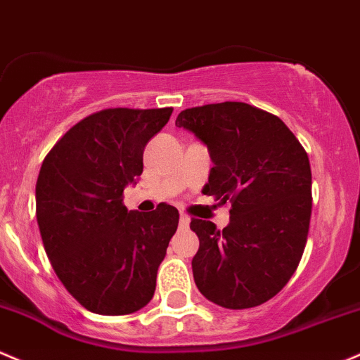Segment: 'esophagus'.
Masks as SVG:
<instances>
[{
  "instance_id": "esophagus-1",
  "label": "esophagus",
  "mask_w": 360,
  "mask_h": 360,
  "mask_svg": "<svg viewBox=\"0 0 360 360\" xmlns=\"http://www.w3.org/2000/svg\"><path fill=\"white\" fill-rule=\"evenodd\" d=\"M180 228H188V224H191V217L185 216V214H180Z\"/></svg>"
}]
</instances>
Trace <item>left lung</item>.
Masks as SVG:
<instances>
[{
	"label": "left lung",
	"instance_id": "8db88e82",
	"mask_svg": "<svg viewBox=\"0 0 360 360\" xmlns=\"http://www.w3.org/2000/svg\"><path fill=\"white\" fill-rule=\"evenodd\" d=\"M176 127L207 146L205 195L231 202L223 231L192 219L199 250L192 272L202 296L228 309L264 304L296 272L311 219V167L276 115L243 102L181 110Z\"/></svg>",
	"mask_w": 360,
	"mask_h": 360
}]
</instances>
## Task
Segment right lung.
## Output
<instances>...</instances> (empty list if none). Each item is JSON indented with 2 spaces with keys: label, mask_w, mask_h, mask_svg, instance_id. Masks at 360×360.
<instances>
[{
  "label": "right lung",
  "mask_w": 360,
  "mask_h": 360,
  "mask_svg": "<svg viewBox=\"0 0 360 360\" xmlns=\"http://www.w3.org/2000/svg\"><path fill=\"white\" fill-rule=\"evenodd\" d=\"M173 108H107L72 126L40 168L35 209L56 276L83 308L129 314L153 300L179 211H127L124 188L143 173V153Z\"/></svg>",
  "instance_id": "obj_1"
}]
</instances>
